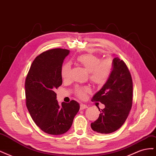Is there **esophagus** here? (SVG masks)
Here are the masks:
<instances>
[{
	"label": "esophagus",
	"mask_w": 156,
	"mask_h": 156,
	"mask_svg": "<svg viewBox=\"0 0 156 156\" xmlns=\"http://www.w3.org/2000/svg\"><path fill=\"white\" fill-rule=\"evenodd\" d=\"M88 107L87 105H84V104H83V103H81V104H80V109L81 110H83L84 109V108H87Z\"/></svg>",
	"instance_id": "esophagus-1"
}]
</instances>
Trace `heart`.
Wrapping results in <instances>:
<instances>
[{"label":"heart","mask_w":156,"mask_h":156,"mask_svg":"<svg viewBox=\"0 0 156 156\" xmlns=\"http://www.w3.org/2000/svg\"><path fill=\"white\" fill-rule=\"evenodd\" d=\"M77 62L88 72L89 79L94 84L101 87L109 79L112 68L113 62L111 58H101L93 54H84L79 56ZM71 64L68 62L62 65L60 74L64 80H68L70 77ZM90 92L89 87H79L75 89V95L80 99H84L87 94Z\"/></svg>","instance_id":"obj_1"}]
</instances>
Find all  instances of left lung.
Wrapping results in <instances>:
<instances>
[{
    "label": "left lung",
    "mask_w": 156,
    "mask_h": 156,
    "mask_svg": "<svg viewBox=\"0 0 156 156\" xmlns=\"http://www.w3.org/2000/svg\"><path fill=\"white\" fill-rule=\"evenodd\" d=\"M113 68L107 82L94 96L92 101L105 105L98 119L91 123L98 133H111L124 124L132 107L133 81L128 68L119 57L112 60Z\"/></svg>",
    "instance_id": "1"
}]
</instances>
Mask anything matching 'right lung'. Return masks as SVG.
I'll return each mask as SVG.
<instances>
[{"mask_svg":"<svg viewBox=\"0 0 156 156\" xmlns=\"http://www.w3.org/2000/svg\"><path fill=\"white\" fill-rule=\"evenodd\" d=\"M69 51L56 48L36 56L25 80L26 105L32 120L45 133L62 135L67 132L79 110L76 101L58 105L55 90L62 85L61 68Z\"/></svg>","mask_w":156,"mask_h":156,"instance_id":"add662e5","label":"right lung"}]
</instances>
